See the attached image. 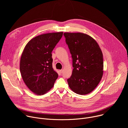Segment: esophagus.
Listing matches in <instances>:
<instances>
[{
    "instance_id": "obj_1",
    "label": "esophagus",
    "mask_w": 128,
    "mask_h": 128,
    "mask_svg": "<svg viewBox=\"0 0 128 128\" xmlns=\"http://www.w3.org/2000/svg\"><path fill=\"white\" fill-rule=\"evenodd\" d=\"M59 71H60V74H62V72H63V70H62V69L60 70H59Z\"/></svg>"
}]
</instances>
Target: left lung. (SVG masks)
<instances>
[{
    "instance_id": "left-lung-1",
    "label": "left lung",
    "mask_w": 128,
    "mask_h": 128,
    "mask_svg": "<svg viewBox=\"0 0 128 128\" xmlns=\"http://www.w3.org/2000/svg\"><path fill=\"white\" fill-rule=\"evenodd\" d=\"M72 58L74 67L67 80L69 88L79 95L90 93L100 82L103 74L101 50L90 35L80 32L64 33Z\"/></svg>"
}]
</instances>
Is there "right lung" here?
<instances>
[{
    "label": "right lung",
    "instance_id": "right-lung-1",
    "mask_svg": "<svg viewBox=\"0 0 128 128\" xmlns=\"http://www.w3.org/2000/svg\"><path fill=\"white\" fill-rule=\"evenodd\" d=\"M63 32L38 35L26 45L20 70L25 84L35 94L42 95L54 86L58 77L52 66V52L62 38Z\"/></svg>",
    "mask_w": 128,
    "mask_h": 128
}]
</instances>
